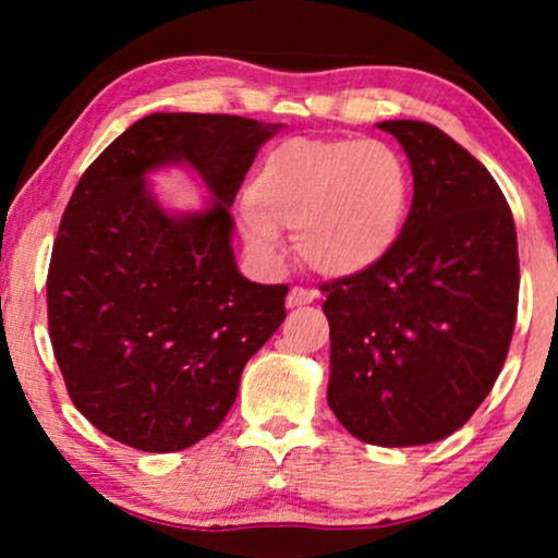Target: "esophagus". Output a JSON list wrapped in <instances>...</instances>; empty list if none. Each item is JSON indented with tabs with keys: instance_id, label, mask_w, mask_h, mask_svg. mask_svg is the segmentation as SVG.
<instances>
[{
	"instance_id": "esophagus-1",
	"label": "esophagus",
	"mask_w": 558,
	"mask_h": 558,
	"mask_svg": "<svg viewBox=\"0 0 558 558\" xmlns=\"http://www.w3.org/2000/svg\"><path fill=\"white\" fill-rule=\"evenodd\" d=\"M317 300V292L315 289H304V287H292L289 289V296H287V307L294 310V307H304V304H312Z\"/></svg>"
}]
</instances>
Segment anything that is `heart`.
<instances>
[{"instance_id":"obj_1","label":"heart","mask_w":558,"mask_h":558,"mask_svg":"<svg viewBox=\"0 0 558 558\" xmlns=\"http://www.w3.org/2000/svg\"><path fill=\"white\" fill-rule=\"evenodd\" d=\"M411 203L403 159L376 140H289L258 167L241 205L251 254L279 258V228H294L300 256L327 277L376 269L399 243Z\"/></svg>"}]
</instances>
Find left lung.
I'll return each mask as SVG.
<instances>
[{
    "label": "left lung",
    "instance_id": "8db88e82",
    "mask_svg": "<svg viewBox=\"0 0 558 558\" xmlns=\"http://www.w3.org/2000/svg\"><path fill=\"white\" fill-rule=\"evenodd\" d=\"M414 201L376 269L323 284L327 403L355 439L416 447L454 434L506 363L518 312L513 213L493 174L426 121H380Z\"/></svg>",
    "mask_w": 558,
    "mask_h": 558
}]
</instances>
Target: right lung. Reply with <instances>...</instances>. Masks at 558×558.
I'll use <instances>...</instances> for the list:
<instances>
[{"mask_svg":"<svg viewBox=\"0 0 558 558\" xmlns=\"http://www.w3.org/2000/svg\"><path fill=\"white\" fill-rule=\"evenodd\" d=\"M281 124L228 113H149L83 172L48 271V327L75 409L142 452H180L231 411L243 365L284 323L287 284H256L231 248L235 201ZM190 163L211 190L172 217L146 174Z\"/></svg>","mask_w":558,"mask_h":558,"instance_id":"right-lung-1","label":"right lung"}]
</instances>
